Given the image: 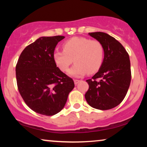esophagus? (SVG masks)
Wrapping results in <instances>:
<instances>
[{
	"instance_id": "34e87169",
	"label": "esophagus",
	"mask_w": 147,
	"mask_h": 147,
	"mask_svg": "<svg viewBox=\"0 0 147 147\" xmlns=\"http://www.w3.org/2000/svg\"><path fill=\"white\" fill-rule=\"evenodd\" d=\"M79 82H80L79 80H74V83H75V84H78Z\"/></svg>"
}]
</instances>
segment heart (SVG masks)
Returning a JSON list of instances; mask_svg holds the SVG:
<instances>
[{
    "label": "heart",
    "mask_w": 147,
    "mask_h": 147,
    "mask_svg": "<svg viewBox=\"0 0 147 147\" xmlns=\"http://www.w3.org/2000/svg\"><path fill=\"white\" fill-rule=\"evenodd\" d=\"M63 51H54L53 57L56 65L65 72L74 61L75 65L69 74L75 77L83 76L87 72L92 74L101 67L104 59V47L97 40H90L83 37H74L62 45Z\"/></svg>",
    "instance_id": "b5f03b06"
}]
</instances>
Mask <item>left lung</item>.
<instances>
[{"mask_svg": "<svg viewBox=\"0 0 147 147\" xmlns=\"http://www.w3.org/2000/svg\"><path fill=\"white\" fill-rule=\"evenodd\" d=\"M102 43L104 58L99 71L86 80L89 89L86 100L92 108L106 110L121 103L126 95L131 80L129 55L122 44L103 32L90 33Z\"/></svg>", "mask_w": 147, "mask_h": 147, "instance_id": "obj_1", "label": "left lung"}]
</instances>
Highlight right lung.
<instances>
[{"label":"right lung","instance_id":"right-lung-1","mask_svg":"<svg viewBox=\"0 0 147 147\" xmlns=\"http://www.w3.org/2000/svg\"><path fill=\"white\" fill-rule=\"evenodd\" d=\"M64 38L40 37L27 46L18 59V90L25 104L38 114L53 116L61 111L75 86L53 59L56 45Z\"/></svg>","mask_w":147,"mask_h":147}]
</instances>
